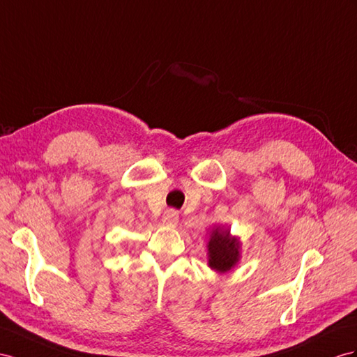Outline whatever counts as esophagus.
<instances>
[{"label": "esophagus", "instance_id": "1", "mask_svg": "<svg viewBox=\"0 0 357 357\" xmlns=\"http://www.w3.org/2000/svg\"><path fill=\"white\" fill-rule=\"evenodd\" d=\"M179 220V214L178 211H175V209H167L166 213L162 214V222L166 225H176Z\"/></svg>", "mask_w": 357, "mask_h": 357}]
</instances>
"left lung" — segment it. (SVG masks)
<instances>
[{"label": "left lung", "mask_w": 357, "mask_h": 357, "mask_svg": "<svg viewBox=\"0 0 357 357\" xmlns=\"http://www.w3.org/2000/svg\"><path fill=\"white\" fill-rule=\"evenodd\" d=\"M238 249L240 244L235 238H231L229 231L215 229L208 243L209 267L220 273L231 270L238 261Z\"/></svg>", "instance_id": "left-lung-1"}]
</instances>
